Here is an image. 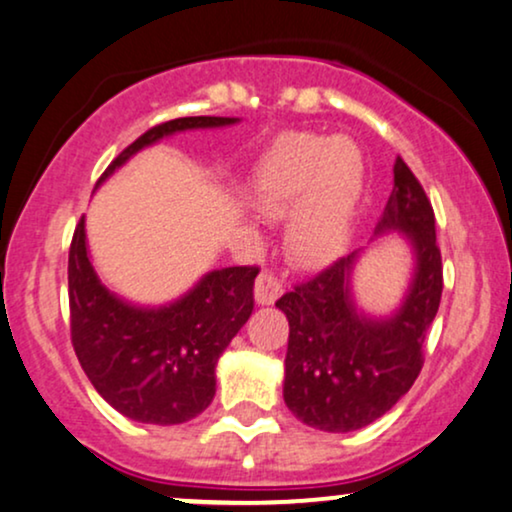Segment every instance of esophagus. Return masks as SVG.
Returning a JSON list of instances; mask_svg holds the SVG:
<instances>
[{
	"instance_id": "34e87169",
	"label": "esophagus",
	"mask_w": 512,
	"mask_h": 512,
	"mask_svg": "<svg viewBox=\"0 0 512 512\" xmlns=\"http://www.w3.org/2000/svg\"><path fill=\"white\" fill-rule=\"evenodd\" d=\"M283 293V281L274 271H262L255 281V300L260 304H274Z\"/></svg>"
}]
</instances>
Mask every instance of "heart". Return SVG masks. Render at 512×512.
<instances>
[{"instance_id":"heart-1","label":"heart","mask_w":512,"mask_h":512,"mask_svg":"<svg viewBox=\"0 0 512 512\" xmlns=\"http://www.w3.org/2000/svg\"><path fill=\"white\" fill-rule=\"evenodd\" d=\"M252 203L267 217H288L295 260L323 264L345 248L361 191V155L347 139L290 134L252 174Z\"/></svg>"}]
</instances>
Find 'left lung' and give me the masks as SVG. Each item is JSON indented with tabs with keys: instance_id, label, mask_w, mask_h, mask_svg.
<instances>
[{
	"instance_id": "left-lung-1",
	"label": "left lung",
	"mask_w": 512,
	"mask_h": 512,
	"mask_svg": "<svg viewBox=\"0 0 512 512\" xmlns=\"http://www.w3.org/2000/svg\"><path fill=\"white\" fill-rule=\"evenodd\" d=\"M399 229L416 248V278L404 307L368 321L349 300L354 252L323 267L276 300L288 316L283 399L297 420L323 432H349L378 420L416 383L423 342L444 288L435 210L404 160H394V189L378 231Z\"/></svg>"
}]
</instances>
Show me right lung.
I'll return each mask as SVG.
<instances>
[{
    "instance_id": "right-lung-1",
    "label": "right lung",
    "mask_w": 512,
    "mask_h": 512,
    "mask_svg": "<svg viewBox=\"0 0 512 512\" xmlns=\"http://www.w3.org/2000/svg\"><path fill=\"white\" fill-rule=\"evenodd\" d=\"M231 122L236 118L210 115L160 122L132 141L99 181L165 134ZM257 271V264L219 269L170 307H129L96 278L80 217L68 252V302L70 342L82 371L122 416L153 425L196 418L215 397L217 359L255 307Z\"/></svg>"
}]
</instances>
